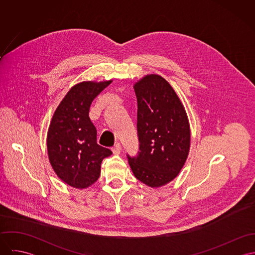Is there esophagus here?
Listing matches in <instances>:
<instances>
[{
    "instance_id": "34e87169",
    "label": "esophagus",
    "mask_w": 255,
    "mask_h": 255,
    "mask_svg": "<svg viewBox=\"0 0 255 255\" xmlns=\"http://www.w3.org/2000/svg\"><path fill=\"white\" fill-rule=\"evenodd\" d=\"M112 151H113L114 154L119 155V154L121 153V151H122V147L120 145V143H117V144H115V145L113 146Z\"/></svg>"
}]
</instances>
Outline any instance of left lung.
<instances>
[{"mask_svg": "<svg viewBox=\"0 0 255 255\" xmlns=\"http://www.w3.org/2000/svg\"><path fill=\"white\" fill-rule=\"evenodd\" d=\"M137 98L139 151L128 155L134 177L159 187L173 181L188 155L190 130L180 98L162 76L148 74L133 86Z\"/></svg>", "mask_w": 255, "mask_h": 255, "instance_id": "8db88e82", "label": "left lung"}]
</instances>
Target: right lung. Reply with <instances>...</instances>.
<instances>
[{
  "label": "right lung",
  "mask_w": 255,
  "mask_h": 255,
  "mask_svg": "<svg viewBox=\"0 0 255 255\" xmlns=\"http://www.w3.org/2000/svg\"><path fill=\"white\" fill-rule=\"evenodd\" d=\"M111 82L74 85L52 118L47 134L49 160L57 176L73 187L85 188L96 182L103 159L112 154L97 144V130L89 118L92 101Z\"/></svg>",
  "instance_id": "1"
}]
</instances>
